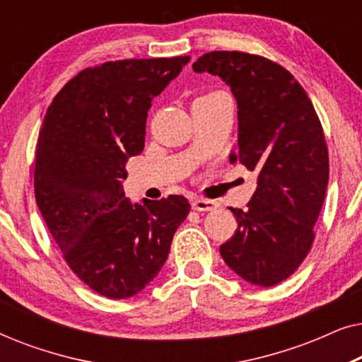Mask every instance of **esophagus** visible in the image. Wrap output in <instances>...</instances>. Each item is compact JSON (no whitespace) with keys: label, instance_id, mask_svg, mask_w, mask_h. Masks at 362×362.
<instances>
[{"label":"esophagus","instance_id":"esophagus-1","mask_svg":"<svg viewBox=\"0 0 362 362\" xmlns=\"http://www.w3.org/2000/svg\"><path fill=\"white\" fill-rule=\"evenodd\" d=\"M191 207L194 211H201V212L214 211L217 209V202L212 199H204V197H196V199H192Z\"/></svg>","mask_w":362,"mask_h":362}]
</instances>
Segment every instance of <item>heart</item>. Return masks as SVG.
<instances>
[{
	"mask_svg": "<svg viewBox=\"0 0 362 362\" xmlns=\"http://www.w3.org/2000/svg\"><path fill=\"white\" fill-rule=\"evenodd\" d=\"M214 93H217V92H214ZM207 95H209V93H207Z\"/></svg>",
	"mask_w": 362,
	"mask_h": 362,
	"instance_id": "1",
	"label": "heart"
}]
</instances>
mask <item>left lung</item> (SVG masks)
Segmentation results:
<instances>
[{"label": "left lung", "mask_w": 362, "mask_h": 362, "mask_svg": "<svg viewBox=\"0 0 362 362\" xmlns=\"http://www.w3.org/2000/svg\"><path fill=\"white\" fill-rule=\"evenodd\" d=\"M230 87L239 115V160L257 175L247 209H232L237 230L221 255L237 275L260 286L288 279L313 245V226L329 176L323 127L300 82L270 59L212 51L192 64Z\"/></svg>", "instance_id": "obj_1"}]
</instances>
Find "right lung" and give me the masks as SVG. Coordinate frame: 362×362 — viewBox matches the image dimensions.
<instances>
[{"mask_svg":"<svg viewBox=\"0 0 362 362\" xmlns=\"http://www.w3.org/2000/svg\"><path fill=\"white\" fill-rule=\"evenodd\" d=\"M189 59L87 67L44 117L34 163L37 207L71 270L107 298H130L160 274L191 211L182 196L133 204L122 189L125 163L145 148L151 100Z\"/></svg>","mask_w":362,"mask_h":362,"instance_id":"obj_1","label":"right lung"}]
</instances>
